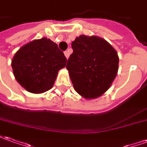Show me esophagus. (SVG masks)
Segmentation results:
<instances>
[{
  "mask_svg": "<svg viewBox=\"0 0 147 147\" xmlns=\"http://www.w3.org/2000/svg\"><path fill=\"white\" fill-rule=\"evenodd\" d=\"M64 55H65L66 58H67V59H68L69 56H70V53H69V50H67V51L64 52Z\"/></svg>",
  "mask_w": 147,
  "mask_h": 147,
  "instance_id": "34e87169",
  "label": "esophagus"
}]
</instances>
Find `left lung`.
I'll list each match as a JSON object with an SVG mask.
<instances>
[{
	"mask_svg": "<svg viewBox=\"0 0 147 147\" xmlns=\"http://www.w3.org/2000/svg\"><path fill=\"white\" fill-rule=\"evenodd\" d=\"M71 47L73 53L66 67L75 90L86 99L102 96L117 76V52L106 40L95 35L77 37Z\"/></svg>",
	"mask_w": 147,
	"mask_h": 147,
	"instance_id": "left-lung-1",
	"label": "left lung"
}]
</instances>
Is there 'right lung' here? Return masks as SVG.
Masks as SVG:
<instances>
[{
  "instance_id": "1",
  "label": "right lung",
  "mask_w": 147,
  "mask_h": 147,
  "mask_svg": "<svg viewBox=\"0 0 147 147\" xmlns=\"http://www.w3.org/2000/svg\"><path fill=\"white\" fill-rule=\"evenodd\" d=\"M67 59L57 45L47 38L35 39L23 45L11 61L17 82L28 92L42 94L53 86L58 71Z\"/></svg>"
}]
</instances>
